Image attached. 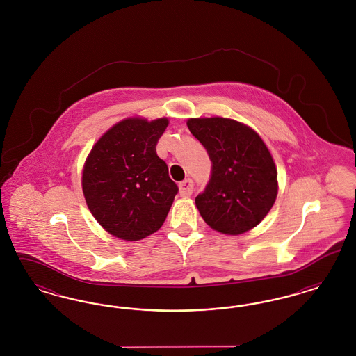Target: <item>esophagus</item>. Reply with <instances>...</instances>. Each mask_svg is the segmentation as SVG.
Listing matches in <instances>:
<instances>
[{
	"instance_id": "1",
	"label": "esophagus",
	"mask_w": 356,
	"mask_h": 356,
	"mask_svg": "<svg viewBox=\"0 0 356 356\" xmlns=\"http://www.w3.org/2000/svg\"><path fill=\"white\" fill-rule=\"evenodd\" d=\"M179 188H180V195H181L183 197H188V196H191L192 192H193V181H192L191 179H186L184 181L180 183Z\"/></svg>"
}]
</instances>
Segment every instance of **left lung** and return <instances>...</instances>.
<instances>
[{"mask_svg":"<svg viewBox=\"0 0 356 356\" xmlns=\"http://www.w3.org/2000/svg\"><path fill=\"white\" fill-rule=\"evenodd\" d=\"M209 156L211 177L195 199L204 221L227 235H240L266 218L277 195L271 153L250 127L231 119L186 122Z\"/></svg>","mask_w":356,"mask_h":356,"instance_id":"left-lung-1","label":"left lung"}]
</instances>
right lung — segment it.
<instances>
[{
  "mask_svg": "<svg viewBox=\"0 0 356 356\" xmlns=\"http://www.w3.org/2000/svg\"><path fill=\"white\" fill-rule=\"evenodd\" d=\"M168 120L127 119L92 148L83 172V192L95 219L113 236L141 240L156 232L179 188L156 153Z\"/></svg>",
  "mask_w": 356,
  "mask_h": 356,
  "instance_id": "obj_1",
  "label": "right lung"
}]
</instances>
